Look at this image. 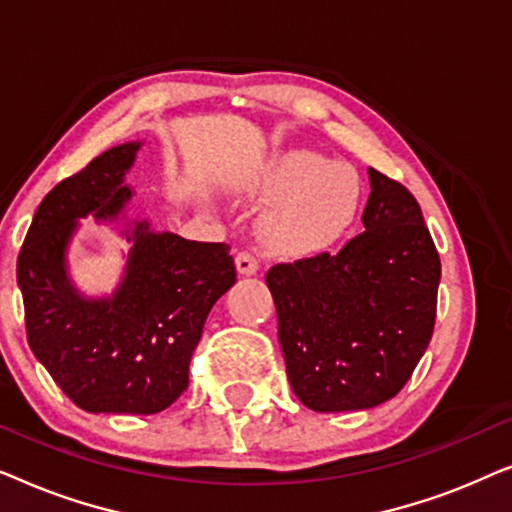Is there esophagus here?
<instances>
[{
    "label": "esophagus",
    "mask_w": 512,
    "mask_h": 512,
    "mask_svg": "<svg viewBox=\"0 0 512 512\" xmlns=\"http://www.w3.org/2000/svg\"><path fill=\"white\" fill-rule=\"evenodd\" d=\"M235 268H237V272H240L242 277H251V275H256V272H258V261H256V256H251L249 251H240V254L235 256Z\"/></svg>",
    "instance_id": "esophagus-1"
}]
</instances>
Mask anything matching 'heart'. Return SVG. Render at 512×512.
<instances>
[{"instance_id":"b5f03b06","label":"heart","mask_w":512,"mask_h":512,"mask_svg":"<svg viewBox=\"0 0 512 512\" xmlns=\"http://www.w3.org/2000/svg\"><path fill=\"white\" fill-rule=\"evenodd\" d=\"M272 209L261 221L265 249L282 258H312L338 247L363 209V181L354 167L314 151H286L256 181Z\"/></svg>"}]
</instances>
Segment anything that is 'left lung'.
Masks as SVG:
<instances>
[{
    "label": "left lung",
    "mask_w": 512,
    "mask_h": 512,
    "mask_svg": "<svg viewBox=\"0 0 512 512\" xmlns=\"http://www.w3.org/2000/svg\"><path fill=\"white\" fill-rule=\"evenodd\" d=\"M363 233L265 282L293 394L314 412L375 408L410 380L436 324L440 258L408 188L368 167Z\"/></svg>",
    "instance_id": "1"
}]
</instances>
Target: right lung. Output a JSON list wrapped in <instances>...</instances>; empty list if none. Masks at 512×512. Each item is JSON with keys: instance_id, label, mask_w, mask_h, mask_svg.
<instances>
[{"instance_id": "obj_1", "label": "right lung", "mask_w": 512, "mask_h": 512, "mask_svg": "<svg viewBox=\"0 0 512 512\" xmlns=\"http://www.w3.org/2000/svg\"><path fill=\"white\" fill-rule=\"evenodd\" d=\"M142 142L111 146L60 181L34 212L18 256L27 342L55 384L86 412L156 415L188 387L207 314L235 284L228 244L193 242L130 219L125 174ZM116 222L133 247L109 297H86L68 277L79 218Z\"/></svg>"}]
</instances>
